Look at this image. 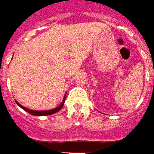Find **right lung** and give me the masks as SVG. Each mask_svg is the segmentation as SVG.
<instances>
[{
  "mask_svg": "<svg viewBox=\"0 0 154 154\" xmlns=\"http://www.w3.org/2000/svg\"><path fill=\"white\" fill-rule=\"evenodd\" d=\"M65 98H66V93L65 94V96H64V99H63V101L61 102V103L59 105L58 107L56 108H54V109H50V110H32V109H27L26 107L22 106L20 103H19L16 100V103H17V105L20 106L22 109H24L25 111H26L27 113H29V114H32V115H35V116H45V115H51V114H55V113H57L58 111H60V110L61 109L63 106H64V103H65Z\"/></svg>",
  "mask_w": 154,
  "mask_h": 154,
  "instance_id": "right-lung-1",
  "label": "right lung"
}]
</instances>
